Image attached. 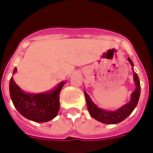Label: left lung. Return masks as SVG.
Here are the masks:
<instances>
[{
	"label": "left lung",
	"instance_id": "obj_1",
	"mask_svg": "<svg viewBox=\"0 0 153 153\" xmlns=\"http://www.w3.org/2000/svg\"><path fill=\"white\" fill-rule=\"evenodd\" d=\"M128 60L132 65V67L134 66L133 63L131 60L130 58H128ZM132 71L134 72L133 68H132ZM133 78H134V82L136 83V90L132 92L131 94L130 101L127 102L120 109L115 110V111H107L105 109H100L96 105L93 101L91 100L90 97L86 92L84 91V95L86 97V105H87V109L90 112V114L93 118L98 120L102 123L106 124H117L119 123L122 122L123 120L129 117L132 113L133 109L136 108V105L138 103L139 99L140 96V79L137 74L134 72L133 74Z\"/></svg>",
	"mask_w": 153,
	"mask_h": 153
}]
</instances>
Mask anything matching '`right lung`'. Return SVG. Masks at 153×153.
<instances>
[{
  "label": "right lung",
  "mask_w": 153,
  "mask_h": 153,
  "mask_svg": "<svg viewBox=\"0 0 153 153\" xmlns=\"http://www.w3.org/2000/svg\"><path fill=\"white\" fill-rule=\"evenodd\" d=\"M14 68L13 74H15ZM66 82L59 83L54 90L46 93L30 94L24 93L10 78V95L17 111L23 117L36 123H45L53 120L60 109V92Z\"/></svg>",
  "instance_id": "right-lung-1"
}]
</instances>
